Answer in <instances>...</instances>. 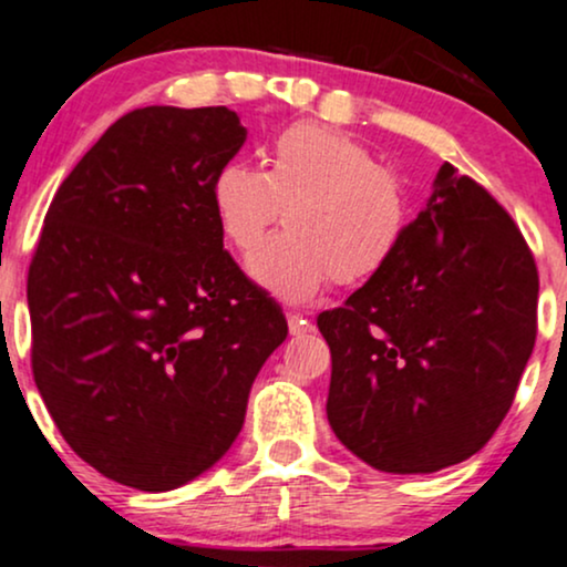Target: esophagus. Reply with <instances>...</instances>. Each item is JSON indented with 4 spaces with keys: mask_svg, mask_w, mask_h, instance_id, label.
<instances>
[{
    "mask_svg": "<svg viewBox=\"0 0 567 567\" xmlns=\"http://www.w3.org/2000/svg\"><path fill=\"white\" fill-rule=\"evenodd\" d=\"M288 328H290V336L311 333V322L306 320L301 311H290V315H288Z\"/></svg>",
    "mask_w": 567,
    "mask_h": 567,
    "instance_id": "1",
    "label": "esophagus"
}]
</instances>
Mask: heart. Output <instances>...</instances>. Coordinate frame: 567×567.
Returning <instances> with one entry per match:
<instances>
[{
	"label": "heart",
	"instance_id": "b5f03b06",
	"mask_svg": "<svg viewBox=\"0 0 567 567\" xmlns=\"http://www.w3.org/2000/svg\"><path fill=\"white\" fill-rule=\"evenodd\" d=\"M218 229L250 252L285 207L288 231L266 239L247 271L282 301L379 277L405 243L413 207L400 175L341 130L292 125L271 141L264 171L226 162L210 188Z\"/></svg>",
	"mask_w": 567,
	"mask_h": 567
}]
</instances>
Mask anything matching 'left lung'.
Instances as JSON below:
<instances>
[{
	"label": "left lung",
	"instance_id": "8db88e82",
	"mask_svg": "<svg viewBox=\"0 0 567 567\" xmlns=\"http://www.w3.org/2000/svg\"><path fill=\"white\" fill-rule=\"evenodd\" d=\"M536 303V264L509 213L445 162L394 261L317 317L336 437L392 474L470 458L509 413Z\"/></svg>",
	"mask_w": 567,
	"mask_h": 567
}]
</instances>
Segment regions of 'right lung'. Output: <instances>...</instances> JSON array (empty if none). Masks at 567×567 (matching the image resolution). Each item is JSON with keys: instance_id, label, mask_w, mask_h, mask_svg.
Masks as SVG:
<instances>
[{"instance_id": "add662e5", "label": "right lung", "mask_w": 567, "mask_h": 567, "mask_svg": "<svg viewBox=\"0 0 567 567\" xmlns=\"http://www.w3.org/2000/svg\"><path fill=\"white\" fill-rule=\"evenodd\" d=\"M226 106H146L69 173L29 269L31 368L71 451L162 493L224 458L282 309L224 250L213 178L245 146Z\"/></svg>"}]
</instances>
